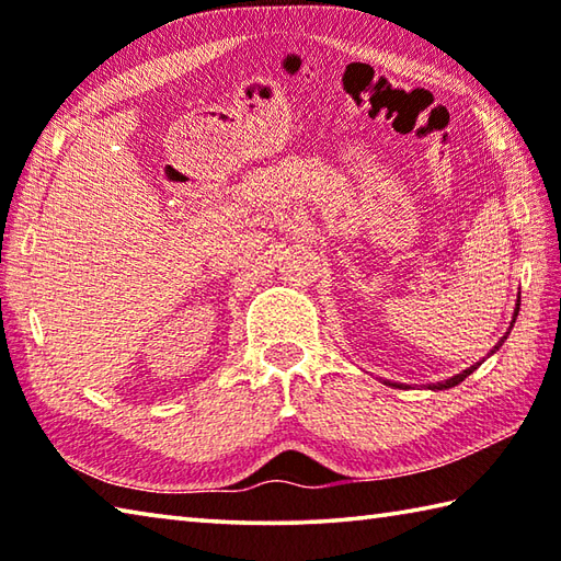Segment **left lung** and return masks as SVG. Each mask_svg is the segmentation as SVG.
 Returning a JSON list of instances; mask_svg holds the SVG:
<instances>
[{
	"label": "left lung",
	"instance_id": "left-lung-1",
	"mask_svg": "<svg viewBox=\"0 0 561 561\" xmlns=\"http://www.w3.org/2000/svg\"><path fill=\"white\" fill-rule=\"evenodd\" d=\"M517 312H519V300H517V308H515V318H517ZM515 318H513V322H515ZM510 330H513V325H510ZM507 335H510V332H507ZM507 335L503 337V340H500L497 342V345H495V350L500 347V345H503V342L507 340ZM493 350V352H495ZM478 365H480V362H478ZM478 365H473V367H468L466 371H460V375H456V377H450V379H446V381H438V385H431V389H450V387H456V385H460V381H463L468 375H473V371L478 369ZM394 387H399V385H394Z\"/></svg>",
	"mask_w": 561,
	"mask_h": 561
}]
</instances>
